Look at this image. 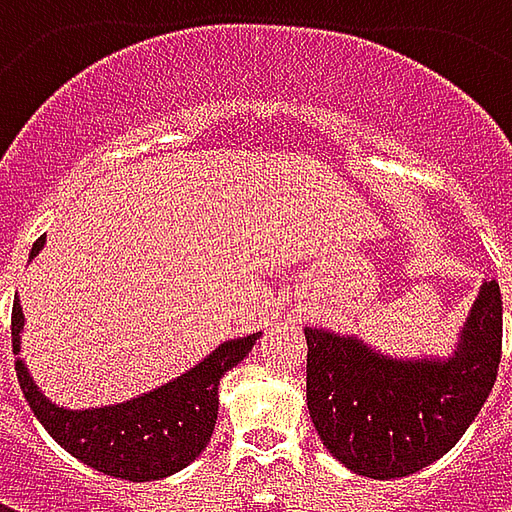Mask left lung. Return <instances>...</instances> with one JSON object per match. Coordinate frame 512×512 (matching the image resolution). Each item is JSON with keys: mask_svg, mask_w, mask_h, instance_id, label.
<instances>
[{"mask_svg": "<svg viewBox=\"0 0 512 512\" xmlns=\"http://www.w3.org/2000/svg\"><path fill=\"white\" fill-rule=\"evenodd\" d=\"M307 408L345 469L395 480L458 444L491 395L502 359V293L483 282L447 356H389L356 334L304 329Z\"/></svg>", "mask_w": 512, "mask_h": 512, "instance_id": "left-lung-1", "label": "left lung"}]
</instances>
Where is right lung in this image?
<instances>
[{
	"mask_svg": "<svg viewBox=\"0 0 512 512\" xmlns=\"http://www.w3.org/2000/svg\"><path fill=\"white\" fill-rule=\"evenodd\" d=\"M43 244L46 235L32 244L29 260L40 255ZM10 332L21 392L51 439L87 466L131 483L161 480L200 458L219 414V381L260 340V332L227 340L178 378L123 403L65 408L40 392L21 359L24 312L18 296L13 301Z\"/></svg>",
	"mask_w": 512,
	"mask_h": 512,
	"instance_id": "obj_1",
	"label": "right lung"
}]
</instances>
